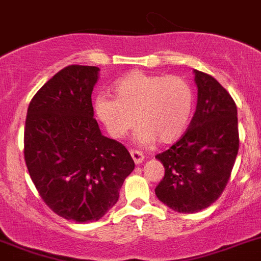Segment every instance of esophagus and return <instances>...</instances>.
<instances>
[{
  "instance_id": "34e87169",
  "label": "esophagus",
  "mask_w": 261,
  "mask_h": 261,
  "mask_svg": "<svg viewBox=\"0 0 261 261\" xmlns=\"http://www.w3.org/2000/svg\"><path fill=\"white\" fill-rule=\"evenodd\" d=\"M130 154H131V158H133V161H134L135 164H141L142 162L144 161V156H143V154H142L141 151L131 150Z\"/></svg>"
}]
</instances>
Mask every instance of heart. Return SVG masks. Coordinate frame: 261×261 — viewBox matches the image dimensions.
Wrapping results in <instances>:
<instances>
[{
    "mask_svg": "<svg viewBox=\"0 0 261 261\" xmlns=\"http://www.w3.org/2000/svg\"><path fill=\"white\" fill-rule=\"evenodd\" d=\"M113 93L114 98L102 95L94 102L95 115L111 137H124L138 122V143H172L187 128L194 94L180 76L131 71L114 83Z\"/></svg>",
    "mask_w": 261,
    "mask_h": 261,
    "instance_id": "1",
    "label": "heart"
}]
</instances>
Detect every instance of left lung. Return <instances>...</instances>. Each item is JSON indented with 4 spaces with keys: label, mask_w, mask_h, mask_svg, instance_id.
<instances>
[{
    "label": "left lung",
    "mask_w": 261,
    "mask_h": 261,
    "mask_svg": "<svg viewBox=\"0 0 261 261\" xmlns=\"http://www.w3.org/2000/svg\"><path fill=\"white\" fill-rule=\"evenodd\" d=\"M198 105L186 134L156 155L164 176L156 198L171 210L194 214L222 195L239 150L238 109L228 91L208 74L194 70Z\"/></svg>",
    "instance_id": "1"
}]
</instances>
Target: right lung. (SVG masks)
<instances>
[{
  "label": "right lung",
  "mask_w": 261,
  "mask_h": 261,
  "mask_svg": "<svg viewBox=\"0 0 261 261\" xmlns=\"http://www.w3.org/2000/svg\"><path fill=\"white\" fill-rule=\"evenodd\" d=\"M99 67L71 65L38 90L28 109L25 161L41 198L57 215L97 222L115 205L135 164L94 119Z\"/></svg>",
  "instance_id": "1"
}]
</instances>
